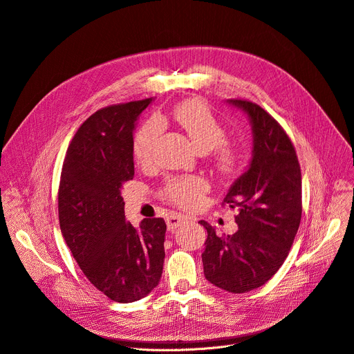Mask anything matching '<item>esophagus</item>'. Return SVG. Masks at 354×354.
I'll list each match as a JSON object with an SVG mask.
<instances>
[{
	"mask_svg": "<svg viewBox=\"0 0 354 354\" xmlns=\"http://www.w3.org/2000/svg\"><path fill=\"white\" fill-rule=\"evenodd\" d=\"M187 218L184 214H180V213H174V214H170L169 217H167V225H169V230H171V232H174L176 228L180 225V224H183V223H185Z\"/></svg>",
	"mask_w": 354,
	"mask_h": 354,
	"instance_id": "obj_1",
	"label": "esophagus"
}]
</instances>
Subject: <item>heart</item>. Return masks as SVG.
<instances>
[{"label":"heart","instance_id":"obj_1","mask_svg":"<svg viewBox=\"0 0 354 354\" xmlns=\"http://www.w3.org/2000/svg\"><path fill=\"white\" fill-rule=\"evenodd\" d=\"M173 118L189 136L198 153H212L214 167L221 176L230 177L240 170L243 150L239 144L224 140L225 129L207 102L198 98L183 101L174 107ZM162 130V121L158 117H151L136 133L133 153L141 165L151 162ZM207 190L209 183L203 177H173L164 184L161 194L170 203L190 209L201 201Z\"/></svg>","mask_w":354,"mask_h":354}]
</instances>
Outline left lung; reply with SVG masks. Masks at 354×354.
I'll return each mask as SVG.
<instances>
[{
    "label": "left lung",
    "mask_w": 354,
    "mask_h": 354,
    "mask_svg": "<svg viewBox=\"0 0 354 354\" xmlns=\"http://www.w3.org/2000/svg\"><path fill=\"white\" fill-rule=\"evenodd\" d=\"M252 122L253 157L224 197L237 210V232L207 230L204 276L230 293H247L272 279L288 256L301 220V171L292 140L256 102L228 100Z\"/></svg>",
    "instance_id": "1"
}]
</instances>
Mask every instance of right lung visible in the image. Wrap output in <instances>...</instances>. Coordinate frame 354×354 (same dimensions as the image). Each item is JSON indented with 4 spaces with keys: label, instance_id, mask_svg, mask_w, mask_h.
Returning <instances> with one entry per match:
<instances>
[{
    "label": "right lung",
    "instance_id": "add662e5",
    "mask_svg": "<svg viewBox=\"0 0 354 354\" xmlns=\"http://www.w3.org/2000/svg\"><path fill=\"white\" fill-rule=\"evenodd\" d=\"M153 98L115 104L88 117L62 164L58 218L62 237L82 273L118 303L147 296L164 264L162 218L126 221L122 185L134 177L133 133Z\"/></svg>",
    "mask_w": 354,
    "mask_h": 354
}]
</instances>
